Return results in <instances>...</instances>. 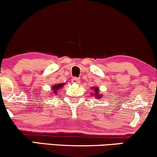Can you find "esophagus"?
I'll use <instances>...</instances> for the list:
<instances>
[{"instance_id": "34e87169", "label": "esophagus", "mask_w": 157, "mask_h": 157, "mask_svg": "<svg viewBox=\"0 0 157 157\" xmlns=\"http://www.w3.org/2000/svg\"><path fill=\"white\" fill-rule=\"evenodd\" d=\"M71 82L75 84H79L80 82V80L77 77H74V78L71 80Z\"/></svg>"}]
</instances>
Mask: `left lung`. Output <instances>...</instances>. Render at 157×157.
I'll list each match as a JSON object with an SVG mask.
<instances>
[{"label": "left lung", "instance_id": "left-lung-1", "mask_svg": "<svg viewBox=\"0 0 157 157\" xmlns=\"http://www.w3.org/2000/svg\"><path fill=\"white\" fill-rule=\"evenodd\" d=\"M91 90L93 91V93L91 94V95L94 96L97 99H99V100L102 98V94H100V88L98 86H93V87H91Z\"/></svg>", "mask_w": 157, "mask_h": 157}]
</instances>
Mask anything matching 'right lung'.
<instances>
[{"mask_svg": "<svg viewBox=\"0 0 157 157\" xmlns=\"http://www.w3.org/2000/svg\"><path fill=\"white\" fill-rule=\"evenodd\" d=\"M64 83H59V84H55L52 87V94H57V92L58 90H60V89H62L63 87Z\"/></svg>", "mask_w": 157, "mask_h": 157, "instance_id": "obj_1", "label": "right lung"}]
</instances>
